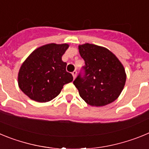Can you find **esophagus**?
Segmentation results:
<instances>
[{
	"instance_id": "34e87169",
	"label": "esophagus",
	"mask_w": 149,
	"mask_h": 149,
	"mask_svg": "<svg viewBox=\"0 0 149 149\" xmlns=\"http://www.w3.org/2000/svg\"><path fill=\"white\" fill-rule=\"evenodd\" d=\"M72 74V76H73V78L74 79L75 78L76 75H77V72H76V71H74Z\"/></svg>"
}]
</instances>
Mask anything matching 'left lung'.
I'll list each match as a JSON object with an SVG mask.
<instances>
[{"mask_svg": "<svg viewBox=\"0 0 149 149\" xmlns=\"http://www.w3.org/2000/svg\"><path fill=\"white\" fill-rule=\"evenodd\" d=\"M79 52L85 65L73 84L80 96L91 106L112 103L125 84V71L121 62L108 49L95 45H79Z\"/></svg>", "mask_w": 149, "mask_h": 149, "instance_id": "obj_1", "label": "left lung"}]
</instances>
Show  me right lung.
<instances>
[{
  "label": "right lung",
  "instance_id": "right-lung-1",
  "mask_svg": "<svg viewBox=\"0 0 149 149\" xmlns=\"http://www.w3.org/2000/svg\"><path fill=\"white\" fill-rule=\"evenodd\" d=\"M68 44L45 45L36 49L24 62L18 72V86L30 99L38 102L51 101L63 86L73 81L62 60Z\"/></svg>",
  "mask_w": 149,
  "mask_h": 149
}]
</instances>
